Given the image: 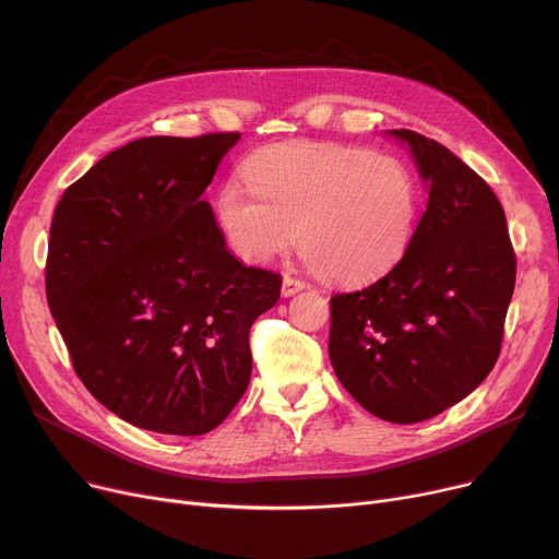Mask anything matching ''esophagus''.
I'll list each match as a JSON object with an SVG mask.
<instances>
[{"label":"esophagus","mask_w":559,"mask_h":559,"mask_svg":"<svg viewBox=\"0 0 559 559\" xmlns=\"http://www.w3.org/2000/svg\"><path fill=\"white\" fill-rule=\"evenodd\" d=\"M304 287H306L304 281H299V278H295V276H289V274L283 276V297L297 295V292H301Z\"/></svg>","instance_id":"34e87169"}]
</instances>
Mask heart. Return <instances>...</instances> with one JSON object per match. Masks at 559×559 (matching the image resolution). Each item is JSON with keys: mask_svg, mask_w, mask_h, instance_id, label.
Returning a JSON list of instances; mask_svg holds the SVG:
<instances>
[{"mask_svg": "<svg viewBox=\"0 0 559 559\" xmlns=\"http://www.w3.org/2000/svg\"><path fill=\"white\" fill-rule=\"evenodd\" d=\"M245 181L215 199L235 255L264 262L295 240L312 267L337 283L388 274L419 219V186L399 158L324 142L272 144L247 158Z\"/></svg>", "mask_w": 559, "mask_h": 559, "instance_id": "b5f03b06", "label": "heart"}]
</instances>
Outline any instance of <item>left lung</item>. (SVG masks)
<instances>
[{
  "label": "left lung",
  "instance_id": "obj_1",
  "mask_svg": "<svg viewBox=\"0 0 559 559\" xmlns=\"http://www.w3.org/2000/svg\"><path fill=\"white\" fill-rule=\"evenodd\" d=\"M403 140L428 186L405 255L383 278L331 297L329 356L371 415L417 424L472 394L493 369L516 281L506 211L444 144Z\"/></svg>",
  "mask_w": 559,
  "mask_h": 559
}]
</instances>
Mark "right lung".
<instances>
[{"label":"right lung","instance_id":"right-lung-1","mask_svg":"<svg viewBox=\"0 0 559 559\" xmlns=\"http://www.w3.org/2000/svg\"><path fill=\"white\" fill-rule=\"evenodd\" d=\"M238 138L133 140L53 211L51 317L87 392L138 428H217L249 385L253 321L281 297V274L235 258L201 199Z\"/></svg>","mask_w":559,"mask_h":559}]
</instances>
